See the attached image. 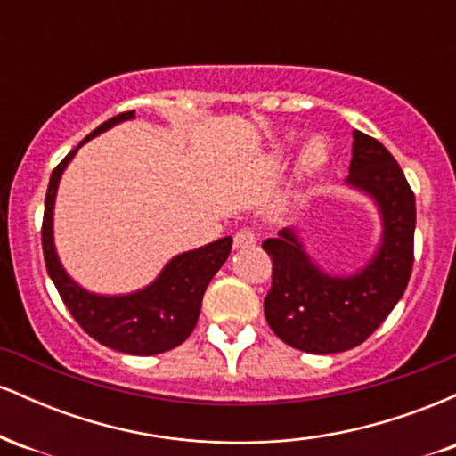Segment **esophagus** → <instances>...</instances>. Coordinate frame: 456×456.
Listing matches in <instances>:
<instances>
[{"mask_svg": "<svg viewBox=\"0 0 456 456\" xmlns=\"http://www.w3.org/2000/svg\"><path fill=\"white\" fill-rule=\"evenodd\" d=\"M255 242H257V238H255V232L250 227H242L233 235L235 248H250V246H255Z\"/></svg>", "mask_w": 456, "mask_h": 456, "instance_id": "1", "label": "esophagus"}]
</instances>
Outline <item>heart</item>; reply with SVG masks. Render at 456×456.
Masks as SVG:
<instances>
[{
	"label": "heart",
	"mask_w": 456,
	"mask_h": 456,
	"mask_svg": "<svg viewBox=\"0 0 456 456\" xmlns=\"http://www.w3.org/2000/svg\"><path fill=\"white\" fill-rule=\"evenodd\" d=\"M328 160V148L322 139H313L311 143L305 148V154H302V169L306 174H313V171L322 169Z\"/></svg>",
	"instance_id": "obj_1"
}]
</instances>
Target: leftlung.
I'll list each match as a JSON object with an SVG mask.
<instances>
[{"label":"left lung","instance_id":"1","mask_svg":"<svg viewBox=\"0 0 456 456\" xmlns=\"http://www.w3.org/2000/svg\"><path fill=\"white\" fill-rule=\"evenodd\" d=\"M347 184L373 197L384 221L378 255L362 272L328 276L305 253L294 229L261 244L272 259L265 319L281 341L300 352L338 354L364 343L405 294L411 276L413 191L395 156L360 130H354Z\"/></svg>","mask_w":456,"mask_h":456}]
</instances>
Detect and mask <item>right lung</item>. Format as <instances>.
I'll list each match as a JSON object with an SVG mask.
<instances>
[{
	"instance_id": "right-lung-1",
	"label": "right lung",
	"mask_w": 456,
	"mask_h": 456,
	"mask_svg": "<svg viewBox=\"0 0 456 456\" xmlns=\"http://www.w3.org/2000/svg\"><path fill=\"white\" fill-rule=\"evenodd\" d=\"M133 115L134 111H126L107 119L53 169L45 197L43 253L46 272L55 282L66 308L92 338L115 352L154 355L169 352L191 337L197 326L206 287L227 261L233 240L227 235L197 250L177 255L150 287L130 296H96L78 287L61 268L53 246V203L66 165L87 139L130 119Z\"/></svg>"
}]
</instances>
